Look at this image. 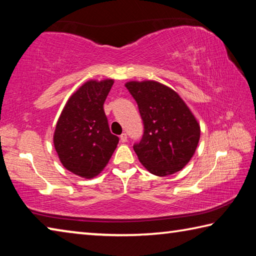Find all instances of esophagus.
<instances>
[{"instance_id": "esophagus-1", "label": "esophagus", "mask_w": 256, "mask_h": 256, "mask_svg": "<svg viewBox=\"0 0 256 256\" xmlns=\"http://www.w3.org/2000/svg\"><path fill=\"white\" fill-rule=\"evenodd\" d=\"M120 141H122V142H126V141H128V134H126V133L120 134Z\"/></svg>"}]
</instances>
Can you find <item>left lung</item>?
Listing matches in <instances>:
<instances>
[{
	"mask_svg": "<svg viewBox=\"0 0 256 256\" xmlns=\"http://www.w3.org/2000/svg\"><path fill=\"white\" fill-rule=\"evenodd\" d=\"M144 136L133 146L140 162L151 174L167 176L182 170L196 152L200 125L180 94L157 81H130Z\"/></svg>",
	"mask_w": 256,
	"mask_h": 256,
	"instance_id": "left-lung-1",
	"label": "left lung"
}]
</instances>
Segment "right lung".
Listing matches in <instances>:
<instances>
[{"mask_svg": "<svg viewBox=\"0 0 256 256\" xmlns=\"http://www.w3.org/2000/svg\"><path fill=\"white\" fill-rule=\"evenodd\" d=\"M114 80H89L68 98L56 124L54 146L68 170L84 178L98 175L118 144L104 112Z\"/></svg>", "mask_w": 256, "mask_h": 256, "instance_id": "right-lung-1", "label": "right lung"}]
</instances>
